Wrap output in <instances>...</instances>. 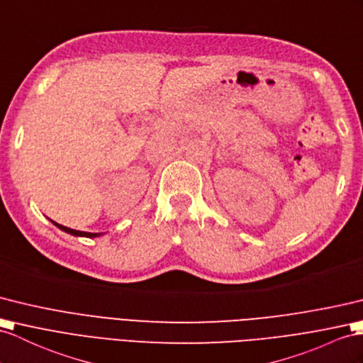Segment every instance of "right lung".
<instances>
[{
    "label": "right lung",
    "instance_id": "add662e5",
    "mask_svg": "<svg viewBox=\"0 0 363 363\" xmlns=\"http://www.w3.org/2000/svg\"><path fill=\"white\" fill-rule=\"evenodd\" d=\"M54 225H55L57 228H60L61 231H65V233H67V234H72V235H77V237H89V238H92V237H100V235H101V234H99V233H84V231H75V229L66 228V226H63V225H58V223H55V222H54Z\"/></svg>",
    "mask_w": 363,
    "mask_h": 363
}]
</instances>
